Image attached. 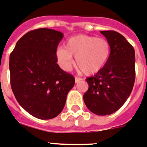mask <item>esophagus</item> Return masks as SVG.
<instances>
[{"label": "esophagus", "mask_w": 147, "mask_h": 147, "mask_svg": "<svg viewBox=\"0 0 147 147\" xmlns=\"http://www.w3.org/2000/svg\"><path fill=\"white\" fill-rule=\"evenodd\" d=\"M81 80H82V78H79V77H77V76L75 78V82H78L81 81Z\"/></svg>", "instance_id": "obj_1"}]
</instances>
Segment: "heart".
I'll list each match as a JSON object with an SVG mask.
<instances>
[{
  "instance_id": "1",
  "label": "heart",
  "mask_w": 147,
  "mask_h": 147,
  "mask_svg": "<svg viewBox=\"0 0 147 147\" xmlns=\"http://www.w3.org/2000/svg\"><path fill=\"white\" fill-rule=\"evenodd\" d=\"M110 51V44L106 38L78 34L67 40L65 48H58L55 57L59 66L68 71L74 64V56L77 67L86 76H93L106 65Z\"/></svg>"
}]
</instances>
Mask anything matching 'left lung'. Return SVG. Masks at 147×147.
I'll list each match as a JSON object with an SVG mask.
<instances>
[{
    "mask_svg": "<svg viewBox=\"0 0 147 147\" xmlns=\"http://www.w3.org/2000/svg\"><path fill=\"white\" fill-rule=\"evenodd\" d=\"M100 32L110 44V55L103 69L86 78L88 89L83 99L92 113L106 116L121 108L133 90L135 51L121 34L114 31Z\"/></svg>",
    "mask_w": 147,
    "mask_h": 147,
    "instance_id": "8db88e82",
    "label": "left lung"
}]
</instances>
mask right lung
<instances>
[{
	"instance_id": "1",
	"label": "right lung",
	"mask_w": 147,
	"mask_h": 147,
	"mask_svg": "<svg viewBox=\"0 0 147 147\" xmlns=\"http://www.w3.org/2000/svg\"><path fill=\"white\" fill-rule=\"evenodd\" d=\"M63 34L38 28L26 33L10 55L11 86L22 108L40 119L61 113L75 78L57 64L55 51Z\"/></svg>"
}]
</instances>
